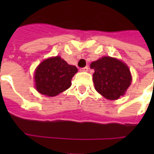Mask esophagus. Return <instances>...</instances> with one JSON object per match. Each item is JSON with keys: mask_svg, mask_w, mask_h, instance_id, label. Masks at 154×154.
<instances>
[{"mask_svg": "<svg viewBox=\"0 0 154 154\" xmlns=\"http://www.w3.org/2000/svg\"><path fill=\"white\" fill-rule=\"evenodd\" d=\"M88 67H82V68H80V71L81 72H87L88 71Z\"/></svg>", "mask_w": 154, "mask_h": 154, "instance_id": "obj_1", "label": "esophagus"}]
</instances>
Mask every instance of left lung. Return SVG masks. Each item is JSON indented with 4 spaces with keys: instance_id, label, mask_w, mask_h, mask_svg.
Listing matches in <instances>:
<instances>
[{
    "instance_id": "left-lung-1",
    "label": "left lung",
    "mask_w": 154,
    "mask_h": 154,
    "mask_svg": "<svg viewBox=\"0 0 154 154\" xmlns=\"http://www.w3.org/2000/svg\"><path fill=\"white\" fill-rule=\"evenodd\" d=\"M90 67L95 70V89L108 100H117L124 96L131 84L129 67L117 58L105 56L92 62Z\"/></svg>"
}]
</instances>
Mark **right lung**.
<instances>
[{"instance_id":"add662e5","label":"right lung","mask_w":154,"mask_h":154,"mask_svg":"<svg viewBox=\"0 0 154 154\" xmlns=\"http://www.w3.org/2000/svg\"><path fill=\"white\" fill-rule=\"evenodd\" d=\"M77 72V67L59 56L47 58L35 69V88L44 96H57L71 87V80Z\"/></svg>"}]
</instances>
